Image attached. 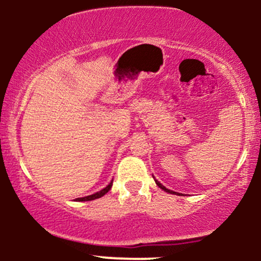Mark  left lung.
<instances>
[{
    "label": "left lung",
    "instance_id": "8db88e82",
    "mask_svg": "<svg viewBox=\"0 0 261 261\" xmlns=\"http://www.w3.org/2000/svg\"><path fill=\"white\" fill-rule=\"evenodd\" d=\"M155 183H156V186H158V187H159V188H162V189H163V191L168 192V193H170V194H175V192L170 191V189H167V188H165V187H164V186H163V184H162V183H160V181H158L156 179H155Z\"/></svg>",
    "mask_w": 261,
    "mask_h": 261
}]
</instances>
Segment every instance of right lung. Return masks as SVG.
<instances>
[{
	"instance_id": "right-lung-1",
	"label": "right lung",
	"mask_w": 261,
	"mask_h": 261,
	"mask_svg": "<svg viewBox=\"0 0 261 261\" xmlns=\"http://www.w3.org/2000/svg\"><path fill=\"white\" fill-rule=\"evenodd\" d=\"M112 181H114V179L111 180V183H110L109 186L105 187L103 189H101V191L97 192V193L91 194V196H87V197H82V198H77V199H75V201H78V202H86V201H93V199L101 198L102 196H105V194H106L107 192H109L110 189H111V187H112Z\"/></svg>"
}]
</instances>
